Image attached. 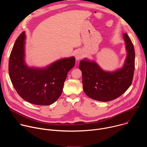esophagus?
Listing matches in <instances>:
<instances>
[{"mask_svg": "<svg viewBox=\"0 0 147 147\" xmlns=\"http://www.w3.org/2000/svg\"><path fill=\"white\" fill-rule=\"evenodd\" d=\"M83 56H84V54L81 51H79L77 52L76 53V59L77 60H80L83 57Z\"/></svg>", "mask_w": 147, "mask_h": 147, "instance_id": "obj_1", "label": "esophagus"}]
</instances>
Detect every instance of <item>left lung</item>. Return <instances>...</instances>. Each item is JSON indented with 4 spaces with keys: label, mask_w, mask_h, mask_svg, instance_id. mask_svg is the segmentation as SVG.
Returning a JSON list of instances; mask_svg holds the SVG:
<instances>
[{
    "label": "left lung",
    "mask_w": 147,
    "mask_h": 147,
    "mask_svg": "<svg viewBox=\"0 0 147 147\" xmlns=\"http://www.w3.org/2000/svg\"><path fill=\"white\" fill-rule=\"evenodd\" d=\"M127 56L123 66L114 71L102 69L95 61L86 58L81 60L83 90L94 100L108 102L121 96L130 87L135 68V51L132 42L126 33L123 34Z\"/></svg>",
    "instance_id": "8db88e82"
}]
</instances>
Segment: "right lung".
Segmentation results:
<instances>
[{
	"mask_svg": "<svg viewBox=\"0 0 147 147\" xmlns=\"http://www.w3.org/2000/svg\"><path fill=\"white\" fill-rule=\"evenodd\" d=\"M25 32L16 40L9 62V76L18 94L38 105H50L62 93L67 73L74 67V56L54 61L43 68L31 67L25 61Z\"/></svg>",
	"mask_w": 147,
	"mask_h": 147,
	"instance_id": "1",
	"label": "right lung"
}]
</instances>
